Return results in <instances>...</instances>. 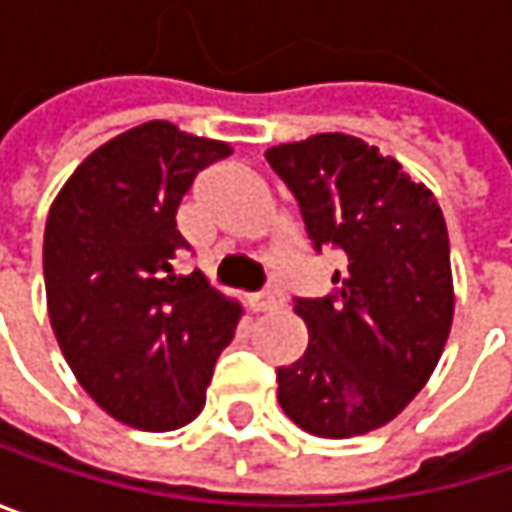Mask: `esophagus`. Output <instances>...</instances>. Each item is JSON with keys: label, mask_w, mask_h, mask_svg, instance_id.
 Instances as JSON below:
<instances>
[{"label": "esophagus", "mask_w": 512, "mask_h": 512, "mask_svg": "<svg viewBox=\"0 0 512 512\" xmlns=\"http://www.w3.org/2000/svg\"><path fill=\"white\" fill-rule=\"evenodd\" d=\"M281 302H284V299H281L278 290H263V293L252 296V308H255V311H272V308H278Z\"/></svg>", "instance_id": "34e87169"}]
</instances>
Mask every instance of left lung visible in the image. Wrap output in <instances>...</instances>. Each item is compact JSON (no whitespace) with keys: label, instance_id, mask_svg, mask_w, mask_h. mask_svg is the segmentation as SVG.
Masks as SVG:
<instances>
[{"label":"left lung","instance_id":"1","mask_svg":"<svg viewBox=\"0 0 512 512\" xmlns=\"http://www.w3.org/2000/svg\"><path fill=\"white\" fill-rule=\"evenodd\" d=\"M299 204L311 249L341 252L329 296H296L305 356L275 370L278 403L323 439L388 424L424 388L454 320L445 216L424 183L356 136L266 151Z\"/></svg>","mask_w":512,"mask_h":512}]
</instances>
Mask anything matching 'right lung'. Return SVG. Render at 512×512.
Listing matches in <instances>:
<instances>
[{"label":"right lung","instance_id":"1","mask_svg":"<svg viewBox=\"0 0 512 512\" xmlns=\"http://www.w3.org/2000/svg\"><path fill=\"white\" fill-rule=\"evenodd\" d=\"M225 142L168 121L127 130L88 156L52 201L44 281L58 347L79 385L112 418L165 433L204 409L240 305L195 269L177 207L198 171L225 159Z\"/></svg>","mask_w":512,"mask_h":512}]
</instances>
